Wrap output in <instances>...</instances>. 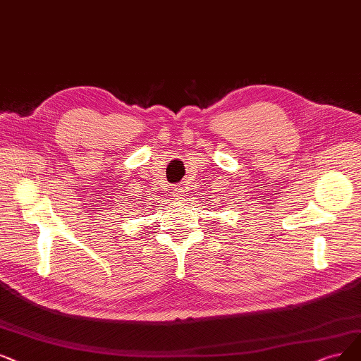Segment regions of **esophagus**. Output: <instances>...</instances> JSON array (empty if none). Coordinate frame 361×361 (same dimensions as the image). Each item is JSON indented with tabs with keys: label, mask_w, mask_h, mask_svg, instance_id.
<instances>
[{
	"label": "esophagus",
	"mask_w": 361,
	"mask_h": 361,
	"mask_svg": "<svg viewBox=\"0 0 361 361\" xmlns=\"http://www.w3.org/2000/svg\"><path fill=\"white\" fill-rule=\"evenodd\" d=\"M171 194H173V197H176V198H180V197L183 195V188H182V186H179V185H176V186H173V190H171Z\"/></svg>",
	"instance_id": "1"
}]
</instances>
